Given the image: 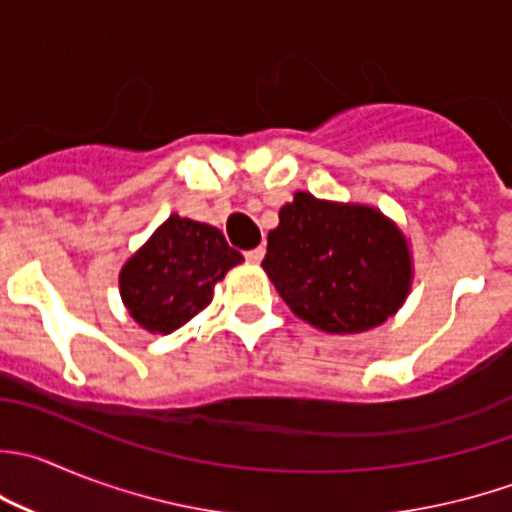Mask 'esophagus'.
I'll use <instances>...</instances> for the list:
<instances>
[{"mask_svg": "<svg viewBox=\"0 0 512 512\" xmlns=\"http://www.w3.org/2000/svg\"><path fill=\"white\" fill-rule=\"evenodd\" d=\"M245 257H247V262H252V265H260L262 257H265V247H255V250H247Z\"/></svg>", "mask_w": 512, "mask_h": 512, "instance_id": "34e87169", "label": "esophagus"}]
</instances>
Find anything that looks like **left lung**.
<instances>
[{
    "mask_svg": "<svg viewBox=\"0 0 512 512\" xmlns=\"http://www.w3.org/2000/svg\"><path fill=\"white\" fill-rule=\"evenodd\" d=\"M262 270L300 320L335 335L372 330L413 287L405 232L372 205L295 192L267 235Z\"/></svg>",
    "mask_w": 512,
    "mask_h": 512,
    "instance_id": "1",
    "label": "left lung"
}]
</instances>
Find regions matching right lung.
<instances>
[{"mask_svg": "<svg viewBox=\"0 0 512 512\" xmlns=\"http://www.w3.org/2000/svg\"><path fill=\"white\" fill-rule=\"evenodd\" d=\"M245 257L205 222L170 215L119 270V295L132 320L170 335L212 302L215 285Z\"/></svg>", "mask_w": 512, "mask_h": 512, "instance_id": "add662e5", "label": "right lung"}]
</instances>
